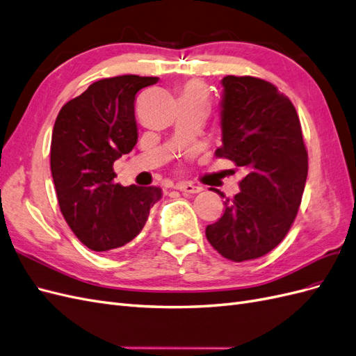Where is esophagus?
<instances>
[{"label":"esophagus","instance_id":"esophagus-1","mask_svg":"<svg viewBox=\"0 0 356 356\" xmlns=\"http://www.w3.org/2000/svg\"><path fill=\"white\" fill-rule=\"evenodd\" d=\"M177 190L182 191L184 195H195V193L202 191V187L193 186V184H190V182H179V184H177Z\"/></svg>","mask_w":356,"mask_h":356}]
</instances>
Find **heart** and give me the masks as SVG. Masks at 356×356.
Wrapping results in <instances>:
<instances>
[{"label": "heart", "mask_w": 356, "mask_h": 356, "mask_svg": "<svg viewBox=\"0 0 356 356\" xmlns=\"http://www.w3.org/2000/svg\"><path fill=\"white\" fill-rule=\"evenodd\" d=\"M179 99H190L196 101L203 105H207L208 108L211 106V96L208 89L204 88V84L197 80H190L186 84L181 86L179 89Z\"/></svg>", "instance_id": "obj_1"}]
</instances>
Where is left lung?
<instances>
[{
    "instance_id": "8db88e82",
    "label": "left lung",
    "mask_w": 356,
    "mask_h": 356,
    "mask_svg": "<svg viewBox=\"0 0 356 356\" xmlns=\"http://www.w3.org/2000/svg\"><path fill=\"white\" fill-rule=\"evenodd\" d=\"M222 86V147L215 157L232 160L246 175L207 238L227 260L242 263L284 241L303 197L309 157L294 105L275 84L227 75Z\"/></svg>"
}]
</instances>
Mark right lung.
Returning a JSON list of instances; mask_svg holds the SVG:
<instances>
[{"mask_svg":"<svg viewBox=\"0 0 356 356\" xmlns=\"http://www.w3.org/2000/svg\"><path fill=\"white\" fill-rule=\"evenodd\" d=\"M157 77L127 74L90 84L62 106L53 126L50 169L60 212L92 251L120 248L141 233L160 187L115 184L114 161L132 152L136 93Z\"/></svg>","mask_w":356,"mask_h":356,"instance_id":"add662e5","label":"right lung"}]
</instances>
